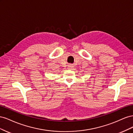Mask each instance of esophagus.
I'll list each match as a JSON object with an SVG mask.
<instances>
[{"label":"esophagus","instance_id":"obj_1","mask_svg":"<svg viewBox=\"0 0 133 133\" xmlns=\"http://www.w3.org/2000/svg\"><path fill=\"white\" fill-rule=\"evenodd\" d=\"M73 68H74L73 65H69V66H68V68H69V69L70 70H73Z\"/></svg>","mask_w":133,"mask_h":133}]
</instances>
